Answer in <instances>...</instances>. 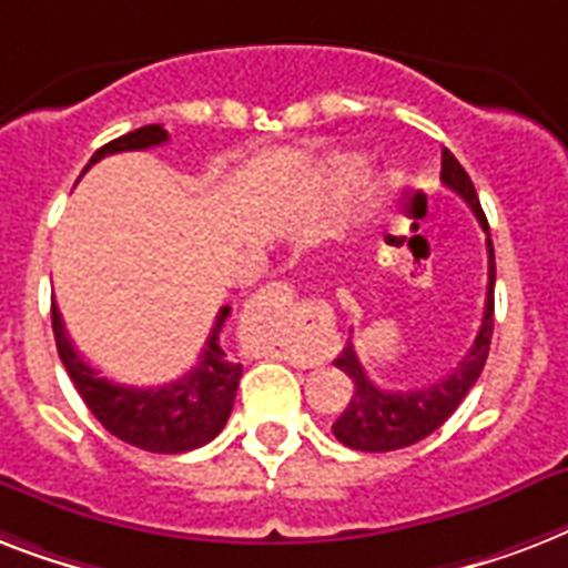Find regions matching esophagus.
<instances>
[{
	"instance_id": "obj_1",
	"label": "esophagus",
	"mask_w": 568,
	"mask_h": 568,
	"mask_svg": "<svg viewBox=\"0 0 568 568\" xmlns=\"http://www.w3.org/2000/svg\"><path fill=\"white\" fill-rule=\"evenodd\" d=\"M293 305H296V298H293V287L290 284H270V287H263L261 293L252 302V311H255V320L263 322V331H266V337L272 339V346L284 348V325L293 316Z\"/></svg>"
}]
</instances>
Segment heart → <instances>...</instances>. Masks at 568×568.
I'll list each match as a JSON object with an SVG mask.
<instances>
[{
  "label": "heart",
  "mask_w": 568,
  "mask_h": 568,
  "mask_svg": "<svg viewBox=\"0 0 568 568\" xmlns=\"http://www.w3.org/2000/svg\"><path fill=\"white\" fill-rule=\"evenodd\" d=\"M357 172V158H339L337 163H334V170H331V181L337 184V187H346L348 181L355 179Z\"/></svg>",
  "instance_id": "b5f03b06"
}]
</instances>
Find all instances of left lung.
<instances>
[{
  "label": "left lung",
  "mask_w": 568,
  "mask_h": 568,
  "mask_svg": "<svg viewBox=\"0 0 568 568\" xmlns=\"http://www.w3.org/2000/svg\"><path fill=\"white\" fill-rule=\"evenodd\" d=\"M439 179L448 190H455L457 196L464 199L471 213L478 216L480 229L487 231L489 281L484 320H480L478 337L466 352V357L448 372L446 378L434 381L428 387L402 389V393L398 389H381L357 361L355 346L346 343L343 355L334 361V366L352 378L355 393L348 398L346 410L339 413V419L331 425V430L343 446L357 448V452H396V448H407L428 437V434H434L460 407V402L469 396V389L475 387V381H478L480 369L487 363L489 339H493V311H496V252H493V240H489L487 216L480 211L478 193H475L469 172L460 166V161L448 149H443Z\"/></svg>",
  "instance_id": "8db88e82"
}]
</instances>
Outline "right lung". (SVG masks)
<instances>
[{
  "mask_svg": "<svg viewBox=\"0 0 568 568\" xmlns=\"http://www.w3.org/2000/svg\"><path fill=\"white\" fill-rule=\"evenodd\" d=\"M166 140L170 134L161 125H143L138 131H129V134L104 143L97 155L90 158L84 172L104 155L140 152V149L161 146ZM229 305L220 307L196 366L184 378L163 384V387H125V384L102 378L72 348L70 337L63 331L61 313L52 302L54 346H58L63 369L79 389V396L84 398V405L113 437H120L129 446L143 448V452H155V455H181V452H193V448L211 443L225 428L234 398H237L243 366L231 361L220 343V331L229 320Z\"/></svg>",
  "mask_w": 568,
  "mask_h": 568,
  "instance_id": "add662e5",
  "label": "right lung"
}]
</instances>
